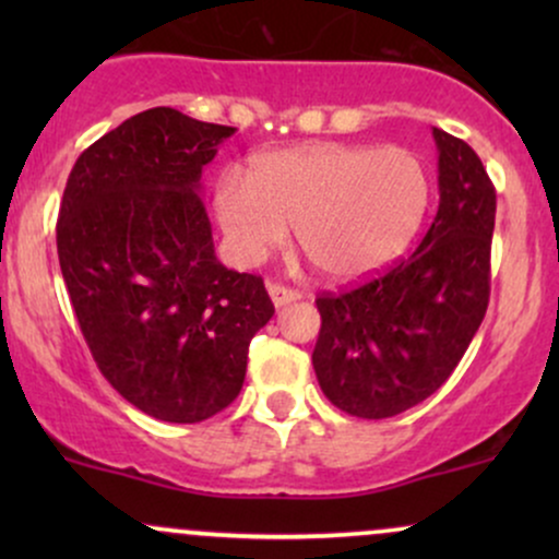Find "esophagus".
Returning <instances> with one entry per match:
<instances>
[{"label":"esophagus","instance_id":"esophagus-1","mask_svg":"<svg viewBox=\"0 0 559 559\" xmlns=\"http://www.w3.org/2000/svg\"><path fill=\"white\" fill-rule=\"evenodd\" d=\"M267 294H271L275 307H284V305H288V301L299 299L297 288L284 286V284H267Z\"/></svg>","mask_w":559,"mask_h":559}]
</instances>
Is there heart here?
<instances>
[{"label":"heart","instance_id":"heart-1","mask_svg":"<svg viewBox=\"0 0 559 559\" xmlns=\"http://www.w3.org/2000/svg\"><path fill=\"white\" fill-rule=\"evenodd\" d=\"M428 204L431 173L404 146H294L254 157L247 178L226 170L215 186L230 260L258 265L294 226L307 258L336 281L365 278L400 258Z\"/></svg>","mask_w":559,"mask_h":559}]
</instances>
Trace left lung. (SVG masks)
<instances>
[{
    "mask_svg": "<svg viewBox=\"0 0 559 559\" xmlns=\"http://www.w3.org/2000/svg\"><path fill=\"white\" fill-rule=\"evenodd\" d=\"M439 210L409 258L338 294H320L312 368L331 404L394 418L452 376L486 316L497 191L463 139L433 128Z\"/></svg>",
    "mask_w": 559,
    "mask_h": 559,
    "instance_id": "obj_1",
    "label": "left lung"
}]
</instances>
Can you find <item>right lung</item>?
I'll return each mask as SVG.
<instances>
[{
	"instance_id": "obj_1",
	"label": "right lung",
	"mask_w": 559,
	"mask_h": 559,
	"mask_svg": "<svg viewBox=\"0 0 559 559\" xmlns=\"http://www.w3.org/2000/svg\"><path fill=\"white\" fill-rule=\"evenodd\" d=\"M234 131L152 107L83 150L62 194L57 254L83 338L112 389L157 420L226 409L275 312L260 275L217 262L199 199Z\"/></svg>"
}]
</instances>
